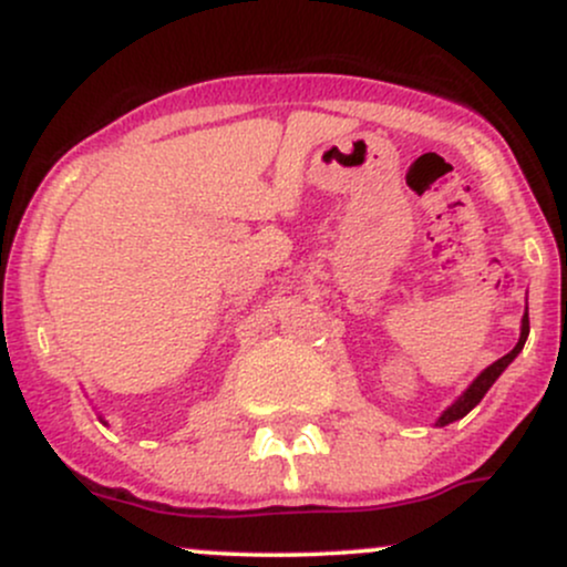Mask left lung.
I'll use <instances>...</instances> for the list:
<instances>
[{"label":"left lung","mask_w":567,"mask_h":567,"mask_svg":"<svg viewBox=\"0 0 567 567\" xmlns=\"http://www.w3.org/2000/svg\"><path fill=\"white\" fill-rule=\"evenodd\" d=\"M528 333H530V322H528V306H525L523 324H519V338H517V343H514V349L509 351V354H504V357H501V360L493 362V365H487V368L483 370V373H480L477 379H474V381L470 383V386H466L464 392H461L458 400L451 402V405L442 410L440 419L434 421V426H447V424H453V421L464 419V415L470 413V410H472L474 405H480V400H483V396L487 394V389H491L493 383L498 381V375L504 373V370L509 368L512 362H514V357H517L519 351H523L525 341H528Z\"/></svg>","instance_id":"obj_1"}]
</instances>
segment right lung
<instances>
[{"label":"right lung","mask_w":567,"mask_h":567,"mask_svg":"<svg viewBox=\"0 0 567 567\" xmlns=\"http://www.w3.org/2000/svg\"><path fill=\"white\" fill-rule=\"evenodd\" d=\"M101 421H103V419H101ZM103 424H106V421H103Z\"/></svg>","instance_id":"1"}]
</instances>
